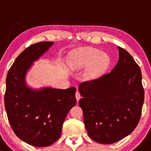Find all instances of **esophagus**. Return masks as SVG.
<instances>
[{"mask_svg": "<svg viewBox=\"0 0 151 151\" xmlns=\"http://www.w3.org/2000/svg\"><path fill=\"white\" fill-rule=\"evenodd\" d=\"M76 100H77V101H78L79 100H80V98H81L80 93H79L78 91H77V92L76 93Z\"/></svg>", "mask_w": 151, "mask_h": 151, "instance_id": "obj_1", "label": "esophagus"}]
</instances>
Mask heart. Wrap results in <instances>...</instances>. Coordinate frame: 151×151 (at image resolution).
Returning a JSON list of instances; mask_svg holds the SVG:
<instances>
[{
  "label": "heart",
  "instance_id": "b5f03b06",
  "mask_svg": "<svg viewBox=\"0 0 151 151\" xmlns=\"http://www.w3.org/2000/svg\"><path fill=\"white\" fill-rule=\"evenodd\" d=\"M111 59L106 53L93 48H85L76 50L70 56V65L73 68H83L89 65L85 72L88 80L101 78L108 70Z\"/></svg>",
  "mask_w": 151,
  "mask_h": 151
}]
</instances>
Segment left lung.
I'll use <instances>...</instances> for the list:
<instances>
[{"label": "left lung", "instance_id": "8db88e82", "mask_svg": "<svg viewBox=\"0 0 151 151\" xmlns=\"http://www.w3.org/2000/svg\"><path fill=\"white\" fill-rule=\"evenodd\" d=\"M119 60L109 73L81 83L79 105L91 139L111 144L136 128L141 116L144 90L140 67L125 49L118 46Z\"/></svg>", "mask_w": 151, "mask_h": 151}]
</instances>
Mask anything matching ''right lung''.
I'll use <instances>...</instances> for the list:
<instances>
[{"label":"right lung","mask_w":151,"mask_h":151,"mask_svg":"<svg viewBox=\"0 0 151 151\" xmlns=\"http://www.w3.org/2000/svg\"><path fill=\"white\" fill-rule=\"evenodd\" d=\"M53 44L30 45L16 58L6 77L4 103L10 125L20 139L35 147L48 146L59 139L65 117L76 104L75 87L35 90L26 86L25 75L33 63Z\"/></svg>","instance_id":"add662e5"}]
</instances>
